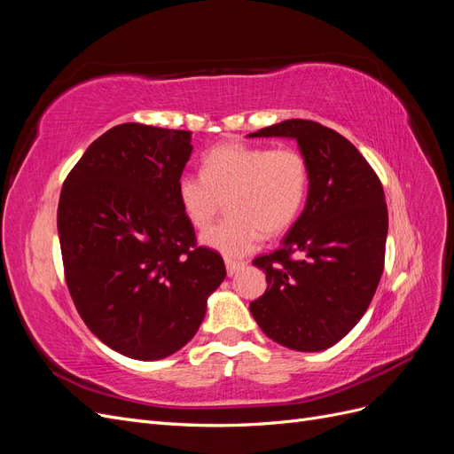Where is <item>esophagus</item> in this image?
Listing matches in <instances>:
<instances>
[{
	"label": "esophagus",
	"mask_w": 454,
	"mask_h": 454,
	"mask_svg": "<svg viewBox=\"0 0 454 454\" xmlns=\"http://www.w3.org/2000/svg\"><path fill=\"white\" fill-rule=\"evenodd\" d=\"M225 267H227V274H229V277H235V274H237L240 269H244V263H242V261H231V259H227V261H225Z\"/></svg>",
	"instance_id": "obj_1"
}]
</instances>
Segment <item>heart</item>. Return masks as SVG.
Instances as JSON below:
<instances>
[{
    "label": "heart",
    "mask_w": 454,
    "mask_h": 454,
    "mask_svg": "<svg viewBox=\"0 0 454 454\" xmlns=\"http://www.w3.org/2000/svg\"><path fill=\"white\" fill-rule=\"evenodd\" d=\"M309 164L297 149H270L229 142L202 159V174H184L176 185L187 222L206 229L222 212V223L200 235V244L225 259L252 254L263 232L280 235L299 215L309 191Z\"/></svg>",
    "instance_id": "1"
}]
</instances>
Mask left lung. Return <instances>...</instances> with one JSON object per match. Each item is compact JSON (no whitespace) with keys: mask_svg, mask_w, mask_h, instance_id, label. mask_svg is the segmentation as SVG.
<instances>
[{"mask_svg":"<svg viewBox=\"0 0 454 454\" xmlns=\"http://www.w3.org/2000/svg\"><path fill=\"white\" fill-rule=\"evenodd\" d=\"M248 136L295 140L310 174L305 208L280 248L254 261L269 286L250 312L278 345L325 350L362 320L382 277V185L360 151L320 122L290 119Z\"/></svg>","mask_w":454,"mask_h":454,"instance_id":"left-lung-1","label":"left lung"}]
</instances>
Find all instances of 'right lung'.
Wrapping results in <instances>:
<instances>
[{
  "instance_id": "1",
  "label": "right lung",
  "mask_w": 454,
  "mask_h": 454,
  "mask_svg": "<svg viewBox=\"0 0 454 454\" xmlns=\"http://www.w3.org/2000/svg\"><path fill=\"white\" fill-rule=\"evenodd\" d=\"M191 134L117 125L87 147L62 185L67 290L90 332L132 360L185 347L227 274L222 255L197 248L177 202Z\"/></svg>"
}]
</instances>
